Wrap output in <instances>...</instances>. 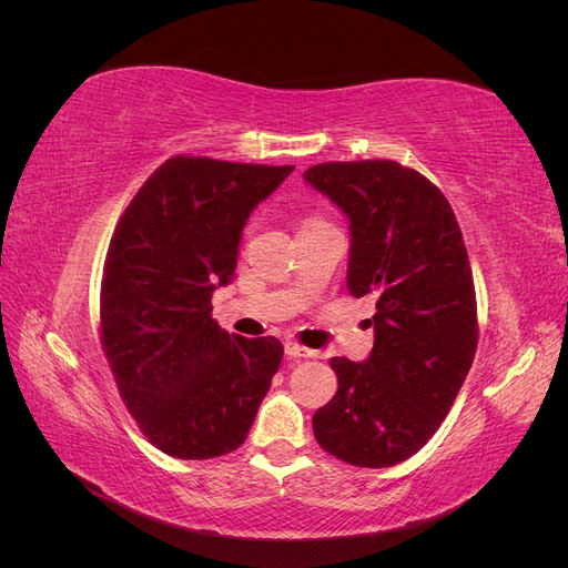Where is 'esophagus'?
<instances>
[{"label":"esophagus","instance_id":"obj_1","mask_svg":"<svg viewBox=\"0 0 568 568\" xmlns=\"http://www.w3.org/2000/svg\"><path fill=\"white\" fill-rule=\"evenodd\" d=\"M284 351L288 357H313L315 355V351H307L301 346V343H294V341H286Z\"/></svg>","mask_w":568,"mask_h":568}]
</instances>
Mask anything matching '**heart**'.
Here are the masks:
<instances>
[{"label":"heart","instance_id":"b5f03b06","mask_svg":"<svg viewBox=\"0 0 568 568\" xmlns=\"http://www.w3.org/2000/svg\"><path fill=\"white\" fill-rule=\"evenodd\" d=\"M307 225H311V222H307Z\"/></svg>","mask_w":568,"mask_h":568}]
</instances>
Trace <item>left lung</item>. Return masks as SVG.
Returning a JSON list of instances; mask_svg holds the SVG:
<instances>
[{"instance_id":"1","label":"left lung","mask_w":568,"mask_h":568,"mask_svg":"<svg viewBox=\"0 0 568 568\" xmlns=\"http://www.w3.org/2000/svg\"><path fill=\"white\" fill-rule=\"evenodd\" d=\"M303 180L348 217V291L376 298L365 363L332 357L334 398L313 417L322 450L384 469L422 450L476 353L469 255L448 199L395 161L320 163Z\"/></svg>"}]
</instances>
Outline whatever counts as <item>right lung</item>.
I'll use <instances>...</instances> for the list:
<instances>
[{
    "mask_svg": "<svg viewBox=\"0 0 568 568\" xmlns=\"http://www.w3.org/2000/svg\"><path fill=\"white\" fill-rule=\"evenodd\" d=\"M291 170L168 159L113 232L101 346L130 415L170 457L236 450L280 369L282 343L220 329L211 298L234 280L248 215Z\"/></svg>",
    "mask_w": 568,
    "mask_h": 568,
    "instance_id": "obj_1",
    "label": "right lung"
}]
</instances>
